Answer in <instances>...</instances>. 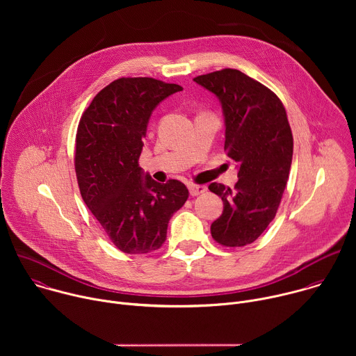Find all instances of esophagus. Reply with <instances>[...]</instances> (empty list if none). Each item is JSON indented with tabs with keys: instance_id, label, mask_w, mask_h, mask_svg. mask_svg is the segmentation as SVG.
<instances>
[{
	"instance_id": "esophagus-1",
	"label": "esophagus",
	"mask_w": 356,
	"mask_h": 356,
	"mask_svg": "<svg viewBox=\"0 0 356 356\" xmlns=\"http://www.w3.org/2000/svg\"><path fill=\"white\" fill-rule=\"evenodd\" d=\"M204 191H207V187H206V186L188 184V193H190V195H193V197H195V195H198V194H201V193H204Z\"/></svg>"
}]
</instances>
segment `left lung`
Wrapping results in <instances>:
<instances>
[{
    "label": "left lung",
    "instance_id": "obj_1",
    "mask_svg": "<svg viewBox=\"0 0 356 356\" xmlns=\"http://www.w3.org/2000/svg\"><path fill=\"white\" fill-rule=\"evenodd\" d=\"M221 104L228 158L236 163L235 188L211 183L224 210L211 224L213 238L229 248L257 241L276 216L293 158L286 110L268 87L235 69L193 79Z\"/></svg>",
    "mask_w": 356,
    "mask_h": 356
}]
</instances>
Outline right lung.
I'll list each match as a JSON object with an SVG mask.
<instances>
[{"mask_svg": "<svg viewBox=\"0 0 356 356\" xmlns=\"http://www.w3.org/2000/svg\"><path fill=\"white\" fill-rule=\"evenodd\" d=\"M179 84L122 77L101 90L84 111L76 135L74 168L81 197L111 242L131 255L162 246L187 187L145 173L138 159L152 113Z\"/></svg>", "mask_w": 356, "mask_h": 356, "instance_id": "1", "label": "right lung"}]
</instances>
